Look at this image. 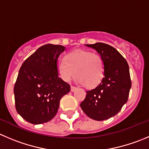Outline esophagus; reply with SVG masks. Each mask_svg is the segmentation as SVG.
I'll return each mask as SVG.
<instances>
[{
    "instance_id": "obj_1",
    "label": "esophagus",
    "mask_w": 149,
    "mask_h": 149,
    "mask_svg": "<svg viewBox=\"0 0 149 149\" xmlns=\"http://www.w3.org/2000/svg\"><path fill=\"white\" fill-rule=\"evenodd\" d=\"M77 87H75V86H71V91L72 92H73V91H76L77 90Z\"/></svg>"
}]
</instances>
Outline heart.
Masks as SVG:
<instances>
[{"label":"heart","mask_w":149,"mask_h":149,"mask_svg":"<svg viewBox=\"0 0 149 149\" xmlns=\"http://www.w3.org/2000/svg\"><path fill=\"white\" fill-rule=\"evenodd\" d=\"M104 62L102 57L88 50L77 49L64 58L59 59L57 70L63 80L69 82L77 77V82L88 88L98 86L104 75Z\"/></svg>","instance_id":"b5f03b06"}]
</instances>
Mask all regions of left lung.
I'll return each mask as SVG.
<instances>
[{"mask_svg": "<svg viewBox=\"0 0 149 149\" xmlns=\"http://www.w3.org/2000/svg\"><path fill=\"white\" fill-rule=\"evenodd\" d=\"M86 45L97 51L105 68L101 83L86 91L80 107L89 118L103 121L116 116L127 103L132 86L130 68L126 59L110 45L101 42Z\"/></svg>", "mask_w": 149, "mask_h": 149, "instance_id": "8db88e82", "label": "left lung"}]
</instances>
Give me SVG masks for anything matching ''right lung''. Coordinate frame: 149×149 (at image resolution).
<instances>
[{"label":"right lung","instance_id":"obj_1","mask_svg":"<svg viewBox=\"0 0 149 149\" xmlns=\"http://www.w3.org/2000/svg\"><path fill=\"white\" fill-rule=\"evenodd\" d=\"M65 47L47 44L40 47L20 67L14 88L17 112L31 124L54 118L61 99L70 86L58 77V58Z\"/></svg>","mask_w":149,"mask_h":149}]
</instances>
